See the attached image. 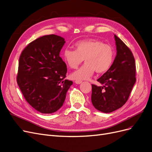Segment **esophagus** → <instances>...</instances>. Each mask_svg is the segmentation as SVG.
Masks as SVG:
<instances>
[{
    "instance_id": "34e87169",
    "label": "esophagus",
    "mask_w": 152,
    "mask_h": 152,
    "mask_svg": "<svg viewBox=\"0 0 152 152\" xmlns=\"http://www.w3.org/2000/svg\"><path fill=\"white\" fill-rule=\"evenodd\" d=\"M81 83H82V81H81V80H76L75 81V83L77 84V85H80V84H81Z\"/></svg>"
}]
</instances>
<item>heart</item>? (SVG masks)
I'll use <instances>...</instances> for the list:
<instances>
[{
	"instance_id": "b5f03b06",
	"label": "heart",
	"mask_w": 152,
	"mask_h": 152,
	"mask_svg": "<svg viewBox=\"0 0 152 152\" xmlns=\"http://www.w3.org/2000/svg\"><path fill=\"white\" fill-rule=\"evenodd\" d=\"M75 50L66 48L63 51V59L71 69H76L83 60L85 64L73 72L74 80H87L96 71L103 74L108 71L113 64L115 53L113 48L108 44L94 39H88L77 41Z\"/></svg>"
}]
</instances>
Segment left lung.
Masks as SVG:
<instances>
[{
  "label": "left lung",
  "mask_w": 152,
  "mask_h": 152,
  "mask_svg": "<svg viewBox=\"0 0 152 152\" xmlns=\"http://www.w3.org/2000/svg\"><path fill=\"white\" fill-rule=\"evenodd\" d=\"M116 56L110 69L97 80L102 86L92 85L91 102L103 113H111L125 104L136 82L134 56L126 45L114 36Z\"/></svg>",
  "instance_id": "1"
}]
</instances>
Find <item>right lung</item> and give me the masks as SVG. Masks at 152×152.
I'll use <instances>...</instances> for the list:
<instances>
[{
    "label": "right lung",
    "mask_w": 152,
    "mask_h": 152,
    "mask_svg": "<svg viewBox=\"0 0 152 152\" xmlns=\"http://www.w3.org/2000/svg\"><path fill=\"white\" fill-rule=\"evenodd\" d=\"M65 42L57 35L44 36L28 44L20 56L17 82L27 103L41 113L61 108L72 85L64 79L67 66L59 56Z\"/></svg>",
    "instance_id": "add662e5"
}]
</instances>
